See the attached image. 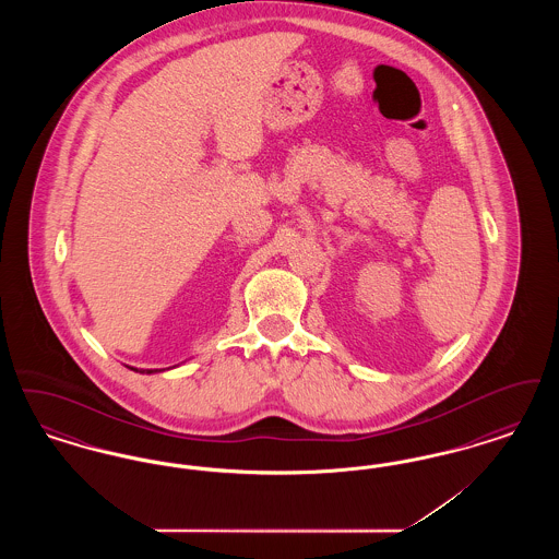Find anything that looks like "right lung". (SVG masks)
<instances>
[{
  "label": "right lung",
  "mask_w": 559,
  "mask_h": 559,
  "mask_svg": "<svg viewBox=\"0 0 559 559\" xmlns=\"http://www.w3.org/2000/svg\"><path fill=\"white\" fill-rule=\"evenodd\" d=\"M130 369H132V371L138 372V369H133V367H130ZM140 372H148V374H151V372H157V369H155V371H153V369H144V371H140Z\"/></svg>",
  "instance_id": "1"
}]
</instances>
